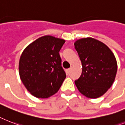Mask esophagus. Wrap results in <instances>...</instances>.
I'll return each mask as SVG.
<instances>
[{
  "label": "esophagus",
  "mask_w": 125,
  "mask_h": 125,
  "mask_svg": "<svg viewBox=\"0 0 125 125\" xmlns=\"http://www.w3.org/2000/svg\"><path fill=\"white\" fill-rule=\"evenodd\" d=\"M71 69H72V68H71V67L69 68V69H68L67 70V71H66V72H67V74H69L70 72L71 71Z\"/></svg>",
  "instance_id": "34e87169"
}]
</instances>
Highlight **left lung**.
<instances>
[{"label": "left lung", "mask_w": 125, "mask_h": 125, "mask_svg": "<svg viewBox=\"0 0 125 125\" xmlns=\"http://www.w3.org/2000/svg\"><path fill=\"white\" fill-rule=\"evenodd\" d=\"M74 45L82 65V74L75 85L87 98L101 97L115 80L117 69L115 56L105 43L91 37L78 40Z\"/></svg>", "instance_id": "8db88e82"}]
</instances>
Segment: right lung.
I'll return each mask as SVG.
<instances>
[{
    "label": "right lung",
    "mask_w": 125,
    "mask_h": 125,
    "mask_svg": "<svg viewBox=\"0 0 125 125\" xmlns=\"http://www.w3.org/2000/svg\"><path fill=\"white\" fill-rule=\"evenodd\" d=\"M65 40L50 35L26 47L19 60V74L27 91L38 98L56 93L66 78L59 51Z\"/></svg>",
    "instance_id": "1"
}]
</instances>
